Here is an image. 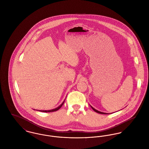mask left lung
Here are the masks:
<instances>
[{"mask_svg": "<svg viewBox=\"0 0 149 149\" xmlns=\"http://www.w3.org/2000/svg\"><path fill=\"white\" fill-rule=\"evenodd\" d=\"M91 106V107L93 109V110L94 111H95L96 113H99V114H109L108 113H103V112H101V111H99L98 110H97L96 109H95L94 108H93L91 106Z\"/></svg>", "mask_w": 149, "mask_h": 149, "instance_id": "left-lung-1", "label": "left lung"}]
</instances>
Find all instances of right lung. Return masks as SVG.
<instances>
[{"instance_id": "obj_1", "label": "right lung", "mask_w": 149, "mask_h": 149, "mask_svg": "<svg viewBox=\"0 0 149 149\" xmlns=\"http://www.w3.org/2000/svg\"><path fill=\"white\" fill-rule=\"evenodd\" d=\"M65 100L63 102V103L60 105V106H59L58 107H56V108H55V109H52V110H39V111H41V112H45V113H49V112H53V111H57V110H58L62 106V105L63 104V103H64V102H65Z\"/></svg>"}]
</instances>
